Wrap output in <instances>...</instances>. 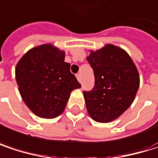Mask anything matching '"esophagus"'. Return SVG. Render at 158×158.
I'll list each match as a JSON object with an SVG mask.
<instances>
[{
	"label": "esophagus",
	"instance_id": "obj_1",
	"mask_svg": "<svg viewBox=\"0 0 158 158\" xmlns=\"http://www.w3.org/2000/svg\"><path fill=\"white\" fill-rule=\"evenodd\" d=\"M77 79H78V80H79V82H81V75H80V74H79V73H78V74H77Z\"/></svg>",
	"mask_w": 158,
	"mask_h": 158
}]
</instances>
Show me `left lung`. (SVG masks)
Segmentation results:
<instances>
[{
    "instance_id": "left-lung-1",
    "label": "left lung",
    "mask_w": 158,
    "mask_h": 158,
    "mask_svg": "<svg viewBox=\"0 0 158 158\" xmlns=\"http://www.w3.org/2000/svg\"><path fill=\"white\" fill-rule=\"evenodd\" d=\"M93 69L94 86L84 90L86 107L99 123H109L123 114L133 103L139 88V74L129 55L107 45L87 57Z\"/></svg>"
}]
</instances>
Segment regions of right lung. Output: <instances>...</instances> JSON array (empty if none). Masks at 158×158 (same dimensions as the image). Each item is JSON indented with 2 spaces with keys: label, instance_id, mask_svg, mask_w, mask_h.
Wrapping results in <instances>:
<instances>
[{
  "label": "right lung",
  "instance_id": "add662e5",
  "mask_svg": "<svg viewBox=\"0 0 158 158\" xmlns=\"http://www.w3.org/2000/svg\"><path fill=\"white\" fill-rule=\"evenodd\" d=\"M15 77L27 107L39 117L53 119L66 108L70 92L81 87L65 53L51 45L29 50L18 62Z\"/></svg>",
  "mask_w": 158,
  "mask_h": 158
}]
</instances>
